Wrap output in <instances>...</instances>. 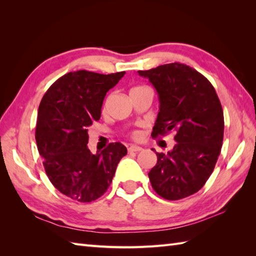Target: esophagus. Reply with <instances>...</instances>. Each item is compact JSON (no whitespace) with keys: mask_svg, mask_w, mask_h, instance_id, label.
<instances>
[{"mask_svg":"<svg viewBox=\"0 0 256 256\" xmlns=\"http://www.w3.org/2000/svg\"><path fill=\"white\" fill-rule=\"evenodd\" d=\"M128 150L130 152V153H136V152L143 150V148H140V146H136V145H132V146H130V148H128Z\"/></svg>","mask_w":256,"mask_h":256,"instance_id":"obj_1","label":"esophagus"}]
</instances>
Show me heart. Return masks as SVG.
I'll list each match as a JSON object with an SVG mask.
<instances>
[{
    "mask_svg": "<svg viewBox=\"0 0 256 256\" xmlns=\"http://www.w3.org/2000/svg\"><path fill=\"white\" fill-rule=\"evenodd\" d=\"M136 88H140V86H136ZM136 88H133V89H136ZM133 89H132V90H133ZM133 136H134V138H138V133H134Z\"/></svg>",
    "mask_w": 256,
    "mask_h": 256,
    "instance_id": "obj_1",
    "label": "heart"
}]
</instances>
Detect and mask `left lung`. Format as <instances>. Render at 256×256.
<instances>
[{
	"label": "left lung",
	"mask_w": 256,
	"mask_h": 256,
	"mask_svg": "<svg viewBox=\"0 0 256 256\" xmlns=\"http://www.w3.org/2000/svg\"><path fill=\"white\" fill-rule=\"evenodd\" d=\"M138 72L158 94L152 136L176 132L174 148L156 153L157 162L148 172L152 187L167 200L189 197L204 187L220 155L224 118L219 98L210 81L187 64H166Z\"/></svg>",
	"instance_id": "obj_1"
}]
</instances>
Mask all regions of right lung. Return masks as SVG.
Returning a JSON list of instances; mask_svg holds the SVG:
<instances>
[{
    "label": "right lung",
    "instance_id": "obj_1",
    "mask_svg": "<svg viewBox=\"0 0 256 256\" xmlns=\"http://www.w3.org/2000/svg\"><path fill=\"white\" fill-rule=\"evenodd\" d=\"M124 74L68 72L50 86L38 108L35 138L45 172L58 192L79 202L100 198L128 154L118 142L96 155L86 146L88 128L100 120L106 92Z\"/></svg>",
    "mask_w": 256,
    "mask_h": 256
}]
</instances>
